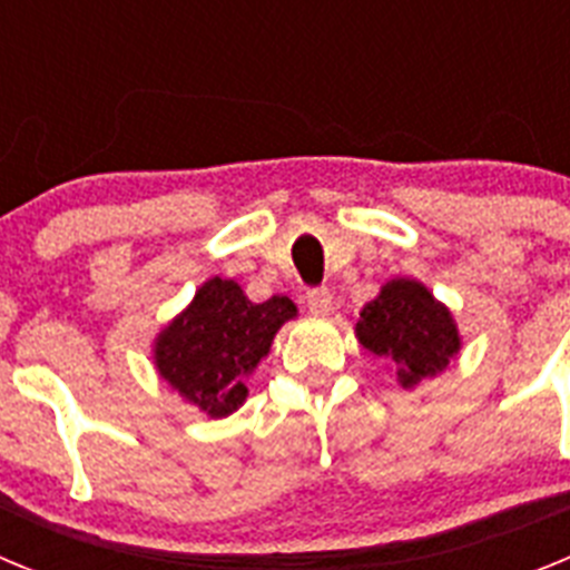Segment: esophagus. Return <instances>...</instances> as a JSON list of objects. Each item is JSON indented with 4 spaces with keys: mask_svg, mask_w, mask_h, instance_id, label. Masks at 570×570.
I'll use <instances>...</instances> for the list:
<instances>
[{
    "mask_svg": "<svg viewBox=\"0 0 570 570\" xmlns=\"http://www.w3.org/2000/svg\"><path fill=\"white\" fill-rule=\"evenodd\" d=\"M305 305H308L311 314H331L334 308V296L328 288H314L305 294Z\"/></svg>",
    "mask_w": 570,
    "mask_h": 570,
    "instance_id": "obj_1",
    "label": "esophagus"
}]
</instances>
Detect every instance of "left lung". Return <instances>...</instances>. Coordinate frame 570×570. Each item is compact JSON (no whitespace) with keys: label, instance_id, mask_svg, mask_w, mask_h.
Masks as SVG:
<instances>
[{"label":"left lung","instance_id":"1","mask_svg":"<svg viewBox=\"0 0 570 570\" xmlns=\"http://www.w3.org/2000/svg\"><path fill=\"white\" fill-rule=\"evenodd\" d=\"M356 340L365 351L396 367L402 387L445 371L462 340L451 311L416 279H391L362 308Z\"/></svg>","mask_w":570,"mask_h":570}]
</instances>
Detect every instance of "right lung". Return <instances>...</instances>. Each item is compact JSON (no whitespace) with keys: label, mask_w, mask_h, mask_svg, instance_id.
Wrapping results in <instances>:
<instances>
[{"label":"right lung","mask_w":570,"mask_h":570,"mask_svg":"<svg viewBox=\"0 0 570 570\" xmlns=\"http://www.w3.org/2000/svg\"><path fill=\"white\" fill-rule=\"evenodd\" d=\"M296 316L288 296L250 302L234 279L214 276L156 336V371L185 402L208 416L234 414L245 402V376L268 356L276 331Z\"/></svg>","instance_id":"obj_1"}]
</instances>
